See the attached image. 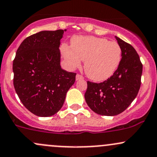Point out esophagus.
Here are the masks:
<instances>
[{"label":"esophagus","mask_w":157,"mask_h":157,"mask_svg":"<svg viewBox=\"0 0 157 157\" xmlns=\"http://www.w3.org/2000/svg\"><path fill=\"white\" fill-rule=\"evenodd\" d=\"M81 79H83V77L81 75V74H77V75H76V80H81Z\"/></svg>","instance_id":"esophagus-1"}]
</instances>
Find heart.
Segmentation results:
<instances>
[{
  "instance_id": "obj_1",
  "label": "heart",
  "mask_w": 157,
  "mask_h": 157,
  "mask_svg": "<svg viewBox=\"0 0 157 157\" xmlns=\"http://www.w3.org/2000/svg\"><path fill=\"white\" fill-rule=\"evenodd\" d=\"M71 46L62 44L61 50L67 65L75 68L85 60L84 70L86 75L95 81L109 78L118 67L122 49L116 41L87 36L74 37Z\"/></svg>"
}]
</instances>
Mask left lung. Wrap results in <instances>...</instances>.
Masks as SVG:
<instances>
[{"instance_id": "1", "label": "left lung", "mask_w": 157, "mask_h": 157, "mask_svg": "<svg viewBox=\"0 0 157 157\" xmlns=\"http://www.w3.org/2000/svg\"><path fill=\"white\" fill-rule=\"evenodd\" d=\"M116 37L122 49L117 69L108 80L97 83L87 81L85 99L95 113L115 116L124 111L138 95L143 65L134 47Z\"/></svg>"}]
</instances>
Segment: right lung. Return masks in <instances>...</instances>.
I'll return each mask as SVG.
<instances>
[{"instance_id": "1", "label": "right lung", "mask_w": 157, "mask_h": 157, "mask_svg": "<svg viewBox=\"0 0 157 157\" xmlns=\"http://www.w3.org/2000/svg\"><path fill=\"white\" fill-rule=\"evenodd\" d=\"M64 31H42L26 37L13 62V86L25 107L38 117H50L63 105L76 73L61 68Z\"/></svg>"}]
</instances>
